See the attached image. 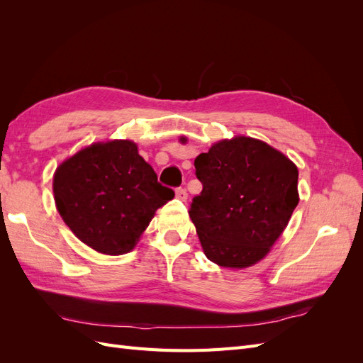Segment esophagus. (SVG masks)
I'll return each mask as SVG.
<instances>
[{
    "label": "esophagus",
    "mask_w": 363,
    "mask_h": 363,
    "mask_svg": "<svg viewBox=\"0 0 363 363\" xmlns=\"http://www.w3.org/2000/svg\"><path fill=\"white\" fill-rule=\"evenodd\" d=\"M175 196H177L180 201H186V199H188V192H186V189H183V188H179L177 191H175Z\"/></svg>",
    "instance_id": "esophagus-1"
}]
</instances>
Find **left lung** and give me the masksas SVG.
<instances>
[{
    "label": "left lung",
    "instance_id": "1",
    "mask_svg": "<svg viewBox=\"0 0 363 363\" xmlns=\"http://www.w3.org/2000/svg\"><path fill=\"white\" fill-rule=\"evenodd\" d=\"M194 164L203 191L189 216L204 255L224 268L255 265L298 204V169L283 152L245 136L216 142Z\"/></svg>",
    "mask_w": 363,
    "mask_h": 363
}]
</instances>
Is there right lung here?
Here are the masks:
<instances>
[{
	"label": "right lung",
	"instance_id": "1",
	"mask_svg": "<svg viewBox=\"0 0 363 363\" xmlns=\"http://www.w3.org/2000/svg\"><path fill=\"white\" fill-rule=\"evenodd\" d=\"M52 192L72 233L111 256L133 248L157 208L174 199L131 140L98 142L65 160Z\"/></svg>",
	"mask_w": 363,
	"mask_h": 363
}]
</instances>
